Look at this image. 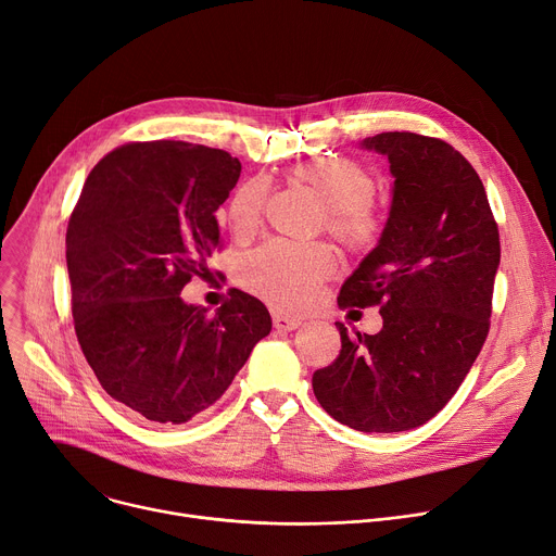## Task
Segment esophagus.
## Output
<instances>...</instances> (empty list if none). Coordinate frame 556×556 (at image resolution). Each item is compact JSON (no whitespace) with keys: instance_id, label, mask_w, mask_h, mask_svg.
<instances>
[{"instance_id":"1","label":"esophagus","mask_w":556,"mask_h":556,"mask_svg":"<svg viewBox=\"0 0 556 556\" xmlns=\"http://www.w3.org/2000/svg\"><path fill=\"white\" fill-rule=\"evenodd\" d=\"M273 325H275V329L277 331H283V333H288V331H295V329H300V319L298 317H288V315H273Z\"/></svg>"}]
</instances>
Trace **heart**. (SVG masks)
Returning a JSON list of instances; mask_svg holds the SVG:
<instances>
[{"label": "heart", "mask_w": 556, "mask_h": 556, "mask_svg": "<svg viewBox=\"0 0 556 556\" xmlns=\"http://www.w3.org/2000/svg\"><path fill=\"white\" fill-rule=\"evenodd\" d=\"M290 180L306 189L327 210V229L349 245L363 248L378 233V220L369 207L376 193L374 175L346 157L311 160L293 168ZM266 202V187L258 180L243 185L229 202V227L237 237L256 231ZM333 270V258L325 248L268 241L243 256L241 283L277 311L306 308L323 279Z\"/></svg>", "instance_id": "heart-1"}]
</instances>
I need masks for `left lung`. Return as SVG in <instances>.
I'll use <instances>...</instances> for the list:
<instances>
[{
	"label": "left lung",
	"mask_w": 556,
	"mask_h": 556,
	"mask_svg": "<svg viewBox=\"0 0 556 556\" xmlns=\"http://www.w3.org/2000/svg\"><path fill=\"white\" fill-rule=\"evenodd\" d=\"M361 149L388 157L392 202L338 304H381L383 329L349 336L336 323L340 356L313 374V392L349 428L401 432L440 413L476 363L489 333L501 239L482 180L451 143L381 132Z\"/></svg>",
	"instance_id": "8db88e82"
}]
</instances>
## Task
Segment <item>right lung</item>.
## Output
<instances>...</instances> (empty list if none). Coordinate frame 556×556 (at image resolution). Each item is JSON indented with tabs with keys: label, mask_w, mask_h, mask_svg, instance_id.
<instances>
[{
	"label": "right lung",
	"mask_w": 556,
	"mask_h": 556,
	"mask_svg": "<svg viewBox=\"0 0 556 556\" xmlns=\"http://www.w3.org/2000/svg\"><path fill=\"white\" fill-rule=\"evenodd\" d=\"M241 162L187 141L126 143L87 175L67 227L74 329L101 388L135 415L180 426L212 407L273 329L233 288L207 315L182 288L207 277L216 210Z\"/></svg>",
	"instance_id": "right-lung-1"
}]
</instances>
